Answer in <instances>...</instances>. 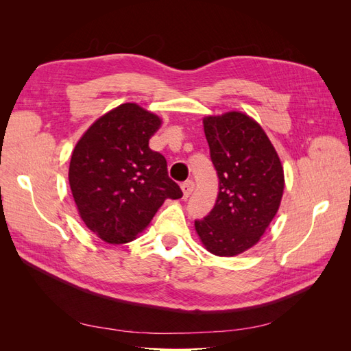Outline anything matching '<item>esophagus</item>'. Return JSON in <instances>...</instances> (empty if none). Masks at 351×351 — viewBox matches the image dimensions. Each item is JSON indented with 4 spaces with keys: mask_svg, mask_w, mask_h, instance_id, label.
<instances>
[{
    "mask_svg": "<svg viewBox=\"0 0 351 351\" xmlns=\"http://www.w3.org/2000/svg\"><path fill=\"white\" fill-rule=\"evenodd\" d=\"M193 189H195V183L192 182V180H189V182L183 183V184H182V190H183V197H184V199H187L190 195H192Z\"/></svg>",
    "mask_w": 351,
    "mask_h": 351,
    "instance_id": "obj_1",
    "label": "esophagus"
}]
</instances>
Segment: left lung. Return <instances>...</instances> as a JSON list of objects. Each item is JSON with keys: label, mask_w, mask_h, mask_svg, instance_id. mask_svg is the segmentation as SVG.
<instances>
[{"label": "left lung", "mask_w": 351, "mask_h": 351, "mask_svg": "<svg viewBox=\"0 0 351 351\" xmlns=\"http://www.w3.org/2000/svg\"><path fill=\"white\" fill-rule=\"evenodd\" d=\"M204 130L219 192L214 209L195 221V228L212 254L237 256L261 240L277 215L284 168L267 133L247 114L206 115Z\"/></svg>", "instance_id": "8db88e82"}]
</instances>
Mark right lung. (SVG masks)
<instances>
[{
  "label": "right lung",
  "instance_id": "add662e5",
  "mask_svg": "<svg viewBox=\"0 0 351 351\" xmlns=\"http://www.w3.org/2000/svg\"><path fill=\"white\" fill-rule=\"evenodd\" d=\"M161 124L156 114L125 102L101 115L74 146L71 195L82 221L101 240H134L165 199L183 196L168 177L165 158L149 147Z\"/></svg>",
  "mask_w": 351,
  "mask_h": 351
}]
</instances>
